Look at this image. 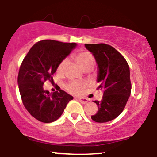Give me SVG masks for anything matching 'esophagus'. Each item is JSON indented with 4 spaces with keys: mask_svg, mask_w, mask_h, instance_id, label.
I'll return each instance as SVG.
<instances>
[{
    "mask_svg": "<svg viewBox=\"0 0 157 157\" xmlns=\"http://www.w3.org/2000/svg\"><path fill=\"white\" fill-rule=\"evenodd\" d=\"M77 100L82 104H86L89 102V100L87 98H77Z\"/></svg>",
    "mask_w": 157,
    "mask_h": 157,
    "instance_id": "obj_1",
    "label": "esophagus"
}]
</instances>
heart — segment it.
I'll list each match as a JSON object with an SVG mask.
<instances>
[{"label": "heart", "mask_w": 157, "mask_h": 157, "mask_svg": "<svg viewBox=\"0 0 157 157\" xmlns=\"http://www.w3.org/2000/svg\"><path fill=\"white\" fill-rule=\"evenodd\" d=\"M74 58L77 61V63L80 65V66L83 70H89L93 66L94 60L93 55L89 52H82L77 53L74 56ZM68 59H63L59 63L57 68V72L58 75H63L66 70V66L68 64ZM86 86V83L84 82H80V81H71L66 86V89L68 92L77 94L80 93V91Z\"/></svg>", "instance_id": "obj_1"}]
</instances>
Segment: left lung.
Returning a JSON list of instances; mask_svg holds the SVG:
<instances>
[{"mask_svg":"<svg viewBox=\"0 0 157 157\" xmlns=\"http://www.w3.org/2000/svg\"><path fill=\"white\" fill-rule=\"evenodd\" d=\"M97 64V89L103 91L101 100L94 101L98 111L91 116L97 122L114 120L123 111L131 95L130 68L120 52L105 44H85Z\"/></svg>","mask_w":157,"mask_h":157,"instance_id":"obj_1","label":"left lung"}]
</instances>
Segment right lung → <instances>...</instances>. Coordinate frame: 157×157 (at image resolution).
<instances>
[{"label": "right lung", "mask_w": 157, "mask_h": 157, "mask_svg": "<svg viewBox=\"0 0 157 157\" xmlns=\"http://www.w3.org/2000/svg\"><path fill=\"white\" fill-rule=\"evenodd\" d=\"M77 46L75 43L44 40L30 48L20 67L17 84L23 105L33 117L49 123L60 117L73 97L59 88L44 90L46 80L52 81L57 66Z\"/></svg>", "instance_id": "add662e5"}]
</instances>
